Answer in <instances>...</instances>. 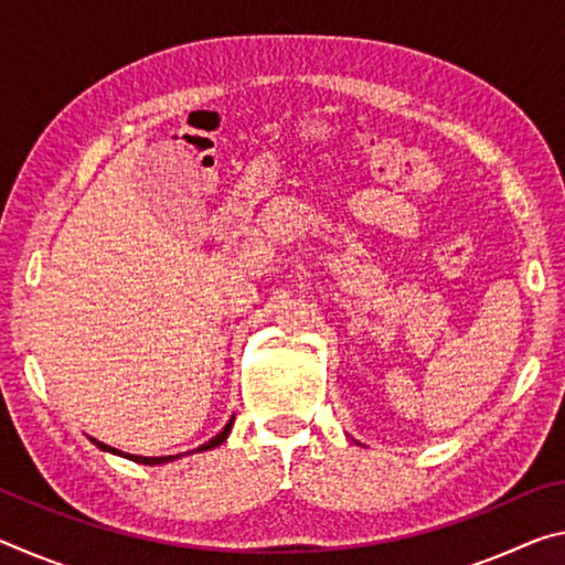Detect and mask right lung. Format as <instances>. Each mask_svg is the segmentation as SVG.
Here are the masks:
<instances>
[{"label":"right lung","mask_w":565,"mask_h":565,"mask_svg":"<svg viewBox=\"0 0 565 565\" xmlns=\"http://www.w3.org/2000/svg\"><path fill=\"white\" fill-rule=\"evenodd\" d=\"M232 426H234V418H228V424L222 428V431H218L212 441H206V444H202L199 448H194V451H186V454H202V451H212V448H216V446H222L226 438H228V434H232ZM89 441L99 448V451H104V454H114V456H121V458H129V461H134V463H145V466H157V463H169V461H177V458H181L184 454H177V456H134V454H124V451H119V448H111V446H107V444H102V441H97V438H92L89 436Z\"/></svg>","instance_id":"add662e5"}]
</instances>
